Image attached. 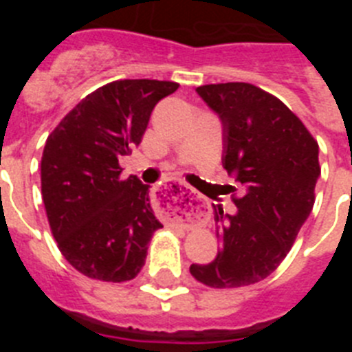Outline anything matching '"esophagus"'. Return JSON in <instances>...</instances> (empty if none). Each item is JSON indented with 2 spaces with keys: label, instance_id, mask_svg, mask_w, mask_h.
<instances>
[{
  "label": "esophagus",
  "instance_id": "1",
  "mask_svg": "<svg viewBox=\"0 0 352 352\" xmlns=\"http://www.w3.org/2000/svg\"><path fill=\"white\" fill-rule=\"evenodd\" d=\"M158 204L162 211L182 217L190 211H203L206 203L203 195H199L192 186L179 179H169L158 188Z\"/></svg>",
  "mask_w": 352,
  "mask_h": 352
}]
</instances>
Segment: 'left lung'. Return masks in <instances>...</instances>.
Masks as SVG:
<instances>
[{"label":"left lung","mask_w":352,"mask_h":352,"mask_svg":"<svg viewBox=\"0 0 352 352\" xmlns=\"http://www.w3.org/2000/svg\"><path fill=\"white\" fill-rule=\"evenodd\" d=\"M197 93L222 120L223 169L234 174L241 195H232L234 214L214 208L222 248L190 273L208 287H243L280 266L309 219L319 144L284 102L254 84H206Z\"/></svg>","instance_id":"1"}]
</instances>
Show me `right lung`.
<instances>
[{
	"mask_svg": "<svg viewBox=\"0 0 352 352\" xmlns=\"http://www.w3.org/2000/svg\"><path fill=\"white\" fill-rule=\"evenodd\" d=\"M179 88L153 79L113 80L89 93L45 141L42 199L65 259L79 273L126 282L144 266L162 223L149 186L121 178L120 158L141 144L155 105Z\"/></svg>",
	"mask_w": 352,
	"mask_h": 352,
	"instance_id": "add662e5",
	"label": "right lung"
}]
</instances>
